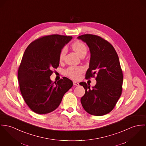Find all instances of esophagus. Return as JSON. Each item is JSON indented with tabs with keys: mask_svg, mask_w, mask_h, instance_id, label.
<instances>
[{
	"mask_svg": "<svg viewBox=\"0 0 146 146\" xmlns=\"http://www.w3.org/2000/svg\"><path fill=\"white\" fill-rule=\"evenodd\" d=\"M73 84L74 85V86H79L80 84H79V83L78 82H76V81H73Z\"/></svg>",
	"mask_w": 146,
	"mask_h": 146,
	"instance_id": "34e87169",
	"label": "esophagus"
}]
</instances>
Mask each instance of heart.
<instances>
[{
  "mask_svg": "<svg viewBox=\"0 0 146 146\" xmlns=\"http://www.w3.org/2000/svg\"><path fill=\"white\" fill-rule=\"evenodd\" d=\"M72 48L79 56L83 53L86 54L87 52L86 46L83 42L79 41H76L72 44ZM65 52V48L62 49L59 55L60 60L63 59ZM83 71L84 68L82 66H70L65 70V73L70 78L74 80H77L80 78V74L82 72H83Z\"/></svg>",
  "mask_w": 146,
  "mask_h": 146,
  "instance_id": "heart-1",
  "label": "heart"
}]
</instances>
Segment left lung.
I'll return each instance as SVG.
<instances>
[{"instance_id": "obj_1", "label": "left lung", "mask_w": 146, "mask_h": 146, "mask_svg": "<svg viewBox=\"0 0 146 146\" xmlns=\"http://www.w3.org/2000/svg\"><path fill=\"white\" fill-rule=\"evenodd\" d=\"M77 38L86 43L91 53L86 78L96 76V84L92 88L86 82L80 83L85 90L82 105L91 115H105L113 109L121 95L123 75L118 55L112 45L98 36L85 34Z\"/></svg>"}]
</instances>
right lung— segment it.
I'll list each match as a JSON object with an SVG mask.
<instances>
[{
  "instance_id": "add662e5",
  "label": "right lung",
  "mask_w": 146,
  "mask_h": 146,
  "mask_svg": "<svg viewBox=\"0 0 146 146\" xmlns=\"http://www.w3.org/2000/svg\"><path fill=\"white\" fill-rule=\"evenodd\" d=\"M72 36L51 35L32 42L26 49L18 68V80L25 101L33 112L45 114L55 110L73 86L66 77L53 82L52 69L59 65L62 50Z\"/></svg>"
}]
</instances>
